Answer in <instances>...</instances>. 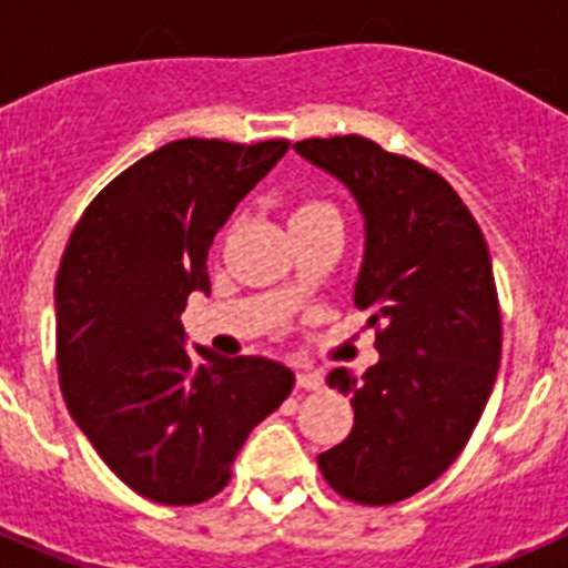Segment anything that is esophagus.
<instances>
[{
  "label": "esophagus",
  "instance_id": "34e87169",
  "mask_svg": "<svg viewBox=\"0 0 568 568\" xmlns=\"http://www.w3.org/2000/svg\"><path fill=\"white\" fill-rule=\"evenodd\" d=\"M295 384H298L301 389H321V386H324V375L313 373V369H301V373L295 375Z\"/></svg>",
  "mask_w": 568,
  "mask_h": 568
}]
</instances>
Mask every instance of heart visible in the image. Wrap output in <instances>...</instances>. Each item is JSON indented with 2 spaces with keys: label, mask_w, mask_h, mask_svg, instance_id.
Returning <instances> with one entry per match:
<instances>
[{
  "label": "heart",
  "mask_w": 568,
  "mask_h": 568,
  "mask_svg": "<svg viewBox=\"0 0 568 568\" xmlns=\"http://www.w3.org/2000/svg\"><path fill=\"white\" fill-rule=\"evenodd\" d=\"M327 215H338V210H335L329 202H321V199H301V202L293 207L290 224L318 222V219H327Z\"/></svg>",
  "instance_id": "heart-1"
}]
</instances>
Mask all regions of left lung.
<instances>
[{
    "instance_id": "8db88e82",
    "label": "left lung",
    "mask_w": 568,
    "mask_h": 568,
    "mask_svg": "<svg viewBox=\"0 0 568 568\" xmlns=\"http://www.w3.org/2000/svg\"><path fill=\"white\" fill-rule=\"evenodd\" d=\"M341 179L366 222L355 304L381 361L361 378H327L349 395L353 429L318 455L341 498L386 506L438 480L464 453L500 364V304L478 222L453 184L364 135L295 142Z\"/></svg>"
}]
</instances>
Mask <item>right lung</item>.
Listing matches in <instances>:
<instances>
[{
	"instance_id": "add662e5",
	"label": "right lung",
	"mask_w": 568,
	"mask_h": 568,
	"mask_svg": "<svg viewBox=\"0 0 568 568\" xmlns=\"http://www.w3.org/2000/svg\"><path fill=\"white\" fill-rule=\"evenodd\" d=\"M287 139H179L130 164L88 204L57 275L64 404L135 495L193 506L227 486L253 426L295 384L278 361L184 346L190 293H210L207 253Z\"/></svg>"
}]
</instances>
